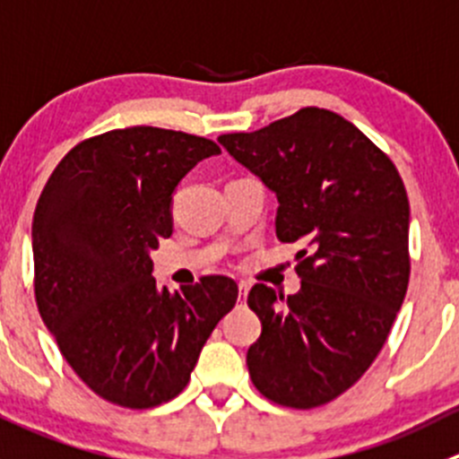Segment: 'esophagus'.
Returning a JSON list of instances; mask_svg holds the SVG:
<instances>
[{
    "label": "esophagus",
    "instance_id": "esophagus-1",
    "mask_svg": "<svg viewBox=\"0 0 459 459\" xmlns=\"http://www.w3.org/2000/svg\"><path fill=\"white\" fill-rule=\"evenodd\" d=\"M238 289H239V302H244V300H247L248 284H247V282H239V284H238Z\"/></svg>",
    "mask_w": 459,
    "mask_h": 459
}]
</instances>
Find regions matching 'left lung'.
I'll return each instance as SVG.
<instances>
[{"instance_id":"left-lung-1","label":"left lung","mask_w":459,"mask_h":459,"mask_svg":"<svg viewBox=\"0 0 459 459\" xmlns=\"http://www.w3.org/2000/svg\"><path fill=\"white\" fill-rule=\"evenodd\" d=\"M217 141L278 197L280 242L302 244L296 296L248 293L262 323L248 375L280 406H323L366 375L406 298L403 181L357 126L318 107Z\"/></svg>"}]
</instances>
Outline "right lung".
I'll return each instance as SVG.
<instances>
[{"mask_svg":"<svg viewBox=\"0 0 459 459\" xmlns=\"http://www.w3.org/2000/svg\"><path fill=\"white\" fill-rule=\"evenodd\" d=\"M204 136L136 126L75 145L33 215L35 300L75 375L123 408H154L188 385L204 342L238 300L226 275L170 293L150 251L172 235V195Z\"/></svg>","mask_w":459,"mask_h":459,"instance_id":"right-lung-1","label":"right lung"}]
</instances>
